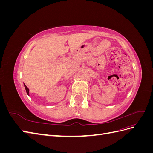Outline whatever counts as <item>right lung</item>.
<instances>
[{
  "label": "right lung",
  "instance_id": "obj_1",
  "mask_svg": "<svg viewBox=\"0 0 153 153\" xmlns=\"http://www.w3.org/2000/svg\"><path fill=\"white\" fill-rule=\"evenodd\" d=\"M24 87H25V90H26L27 94L29 96V89L28 88H27V86L25 85V84H24Z\"/></svg>",
  "mask_w": 153,
  "mask_h": 153
}]
</instances>
